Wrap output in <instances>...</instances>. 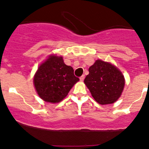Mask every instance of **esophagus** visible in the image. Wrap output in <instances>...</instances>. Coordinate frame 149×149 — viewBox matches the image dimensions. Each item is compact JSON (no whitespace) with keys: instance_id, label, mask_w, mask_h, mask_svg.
Here are the masks:
<instances>
[{"instance_id":"1","label":"esophagus","mask_w":149,"mask_h":149,"mask_svg":"<svg viewBox=\"0 0 149 149\" xmlns=\"http://www.w3.org/2000/svg\"><path fill=\"white\" fill-rule=\"evenodd\" d=\"M84 79H85V75H82V76L80 77V80H81V81H83Z\"/></svg>"}]
</instances>
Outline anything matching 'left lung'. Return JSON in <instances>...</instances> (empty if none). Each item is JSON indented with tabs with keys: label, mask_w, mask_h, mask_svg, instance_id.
I'll use <instances>...</instances> for the list:
<instances>
[{
	"label": "left lung",
	"mask_w": 149,
	"mask_h": 149,
	"mask_svg": "<svg viewBox=\"0 0 149 149\" xmlns=\"http://www.w3.org/2000/svg\"><path fill=\"white\" fill-rule=\"evenodd\" d=\"M84 83L96 102L109 104L114 103L121 95L125 80L116 66L99 59L89 68Z\"/></svg>",
	"instance_id": "obj_1"
}]
</instances>
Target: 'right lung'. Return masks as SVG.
I'll use <instances>...</instances> for the list:
<instances>
[{
	"label": "right lung",
	"instance_id": "1",
	"mask_svg": "<svg viewBox=\"0 0 149 149\" xmlns=\"http://www.w3.org/2000/svg\"><path fill=\"white\" fill-rule=\"evenodd\" d=\"M78 80L73 68L65 64L62 57L56 56H50L42 63L33 78L39 96L51 103L61 102Z\"/></svg>",
	"mask_w": 149,
	"mask_h": 149
}]
</instances>
